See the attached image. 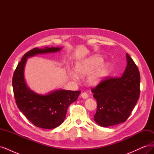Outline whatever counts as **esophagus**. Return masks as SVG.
I'll use <instances>...</instances> for the list:
<instances>
[{"instance_id":"34e87169","label":"esophagus","mask_w":154,"mask_h":154,"mask_svg":"<svg viewBox=\"0 0 154 154\" xmlns=\"http://www.w3.org/2000/svg\"><path fill=\"white\" fill-rule=\"evenodd\" d=\"M81 97L83 99H87V97H88V95L87 93H86V92H83L82 94H81Z\"/></svg>"}]
</instances>
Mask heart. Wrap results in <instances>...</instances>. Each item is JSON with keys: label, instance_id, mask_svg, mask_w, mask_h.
<instances>
[{"label": "heart", "instance_id": "obj_1", "mask_svg": "<svg viewBox=\"0 0 154 154\" xmlns=\"http://www.w3.org/2000/svg\"><path fill=\"white\" fill-rule=\"evenodd\" d=\"M103 59L99 55H94L76 63L75 72H69L70 77L76 79L78 76L83 77L91 73L87 78V83L91 86L99 84L106 76L109 65L103 63Z\"/></svg>", "mask_w": 154, "mask_h": 154}]
</instances>
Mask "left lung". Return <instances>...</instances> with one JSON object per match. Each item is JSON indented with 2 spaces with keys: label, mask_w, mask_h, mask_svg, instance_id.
Masks as SVG:
<instances>
[{
  "label": "left lung",
  "mask_w": 154,
  "mask_h": 154,
  "mask_svg": "<svg viewBox=\"0 0 154 154\" xmlns=\"http://www.w3.org/2000/svg\"><path fill=\"white\" fill-rule=\"evenodd\" d=\"M126 58L127 67L122 76L106 78L91 90L97 105L94 119L101 127H107L125 122L139 97V71L127 53Z\"/></svg>",
  "instance_id": "left-lung-1"
}]
</instances>
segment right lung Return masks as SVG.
<instances>
[{
  "instance_id": "obj_1",
  "label": "right lung",
  "mask_w": 154,
  "mask_h": 154,
  "mask_svg": "<svg viewBox=\"0 0 154 154\" xmlns=\"http://www.w3.org/2000/svg\"><path fill=\"white\" fill-rule=\"evenodd\" d=\"M61 49L34 48L24 55L13 74L12 85L18 109L32 124L42 128H54L61 125L66 118L68 106L77 100L81 92L58 89L46 94L36 93L26 84L25 66L27 58L37 54L57 53Z\"/></svg>"
}]
</instances>
